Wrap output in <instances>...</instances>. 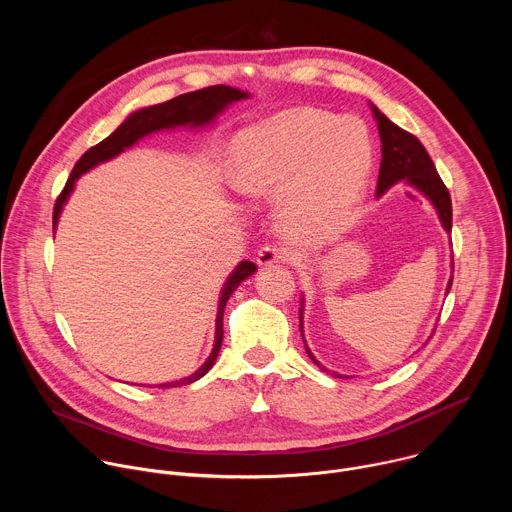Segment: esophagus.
<instances>
[{"instance_id": "34e87169", "label": "esophagus", "mask_w": 512, "mask_h": 512, "mask_svg": "<svg viewBox=\"0 0 512 512\" xmlns=\"http://www.w3.org/2000/svg\"><path fill=\"white\" fill-rule=\"evenodd\" d=\"M285 257H287V253H285L283 249H279V247H275V245H265V247H261V249L257 251L255 263H257L259 267H271V265H275V263H279V261H285Z\"/></svg>"}]
</instances>
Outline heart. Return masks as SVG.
Segmentation results:
<instances>
[{
	"label": "heart",
	"mask_w": 512,
	"mask_h": 512,
	"mask_svg": "<svg viewBox=\"0 0 512 512\" xmlns=\"http://www.w3.org/2000/svg\"><path fill=\"white\" fill-rule=\"evenodd\" d=\"M373 141L356 117L289 109L235 133L229 184L249 200L275 198L279 229L302 245L348 231L367 188Z\"/></svg>",
	"instance_id": "heart-1"
}]
</instances>
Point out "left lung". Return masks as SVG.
<instances>
[{"label":"left lung","mask_w":512,"mask_h":512,"mask_svg":"<svg viewBox=\"0 0 512 512\" xmlns=\"http://www.w3.org/2000/svg\"><path fill=\"white\" fill-rule=\"evenodd\" d=\"M371 111H373V117L377 121V129H379L381 143H383L381 145L383 160H381V170H379L377 196L381 198L397 182L409 184L411 188L421 192L431 202V206L435 208L437 216H440L442 227L446 229V233H450L452 231V200H450V192L444 186L440 174H437V170H435L429 154L425 152V148L421 145V141L415 135H411L405 129H401L399 125H395L373 103H371ZM452 271H454V259H452ZM452 279L448 281L446 294H450ZM300 330H302V338H304V296H302V308H300ZM306 352L314 360V364H318L322 371H326L322 364L316 360V356L312 354L308 344H306ZM334 375L342 377L338 373H334Z\"/></svg>","instance_id":"obj_1"}]
</instances>
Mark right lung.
<instances>
[{
	"label": "right lung",
	"mask_w": 512,
	"mask_h": 512,
	"mask_svg": "<svg viewBox=\"0 0 512 512\" xmlns=\"http://www.w3.org/2000/svg\"><path fill=\"white\" fill-rule=\"evenodd\" d=\"M251 95L247 91L235 89V87H227V85H216V87H206L194 93H186L180 95L172 101L160 103V105H152V107H143L133 111L109 137H105L101 143H97L95 148L87 150L83 154V158L77 162V166L72 168V174L62 190V194L58 196L56 204H54V218H52V227L56 231L60 212L64 208V204L68 202L72 190L77 186V180L87 174L89 170H93L95 166L109 162L113 158H117L119 154H123L131 145H135L139 139L148 137L156 131H168V129H176V127H190V129H200L206 127L210 123L216 121V117L221 115L227 107H231L233 103L241 101V99H249ZM257 271V265L251 261H241L233 273L227 277L221 296H218V312H216V328H214V344L210 350V356L204 360L202 367L190 375L184 377L180 381H172V383H162L158 387L166 389V387H182V385H190L198 379H202L210 369L218 356V350H221L223 344V314H225V306L231 298L233 291L241 285V281H245L247 277H251Z\"/></svg>",
	"instance_id": "right-lung-1"
}]
</instances>
